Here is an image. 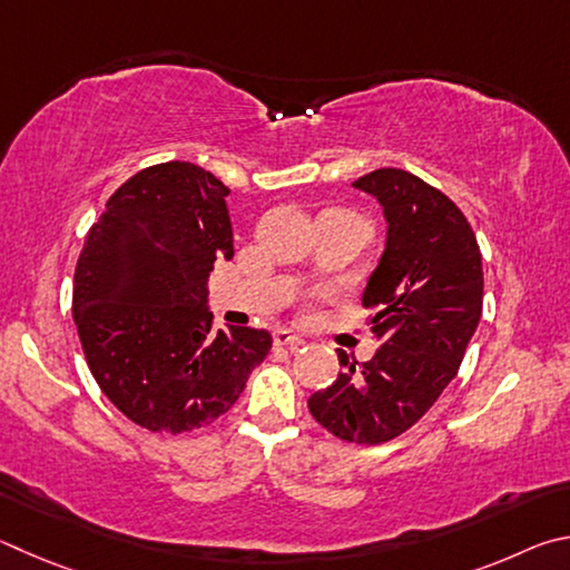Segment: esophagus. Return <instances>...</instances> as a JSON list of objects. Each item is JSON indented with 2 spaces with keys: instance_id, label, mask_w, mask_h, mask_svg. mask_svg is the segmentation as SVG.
<instances>
[{
  "instance_id": "1",
  "label": "esophagus",
  "mask_w": 570,
  "mask_h": 570,
  "mask_svg": "<svg viewBox=\"0 0 570 570\" xmlns=\"http://www.w3.org/2000/svg\"><path fill=\"white\" fill-rule=\"evenodd\" d=\"M305 341L301 335H295L291 331H285V327H279V331H275V345L279 347H301Z\"/></svg>"
}]
</instances>
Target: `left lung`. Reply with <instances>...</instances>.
I'll list each match as a JSON object with an SVG mask.
<instances>
[{"mask_svg":"<svg viewBox=\"0 0 570 570\" xmlns=\"http://www.w3.org/2000/svg\"><path fill=\"white\" fill-rule=\"evenodd\" d=\"M353 187L383 205L387 223L363 293L381 345L357 367L337 351L345 371L307 407L341 441L377 445L421 421L458 375L483 313V265L471 223L421 177L383 167Z\"/></svg>","mask_w":570,"mask_h":570,"instance_id":"left-lung-1","label":"left lung"}]
</instances>
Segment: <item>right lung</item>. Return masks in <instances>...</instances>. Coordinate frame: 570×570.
Instances as JSON below:
<instances>
[{"label": "right lung", "mask_w": 570, "mask_h": 570, "mask_svg": "<svg viewBox=\"0 0 570 570\" xmlns=\"http://www.w3.org/2000/svg\"><path fill=\"white\" fill-rule=\"evenodd\" d=\"M227 195L193 163L147 167L107 199L77 259L72 315L89 371L153 433L217 421L273 347L255 327L213 333L207 277L235 255Z\"/></svg>", "instance_id": "1"}]
</instances>
